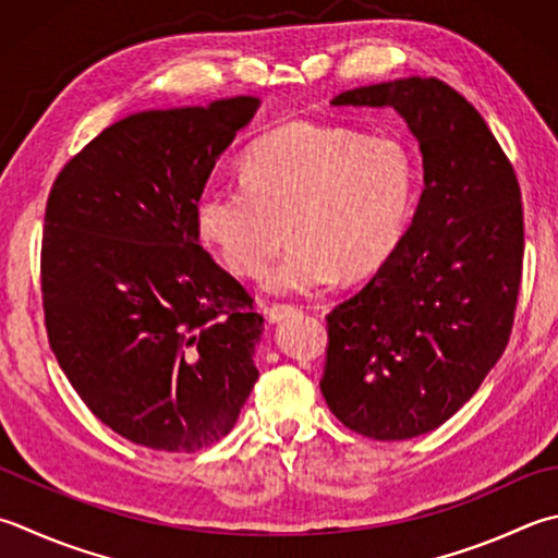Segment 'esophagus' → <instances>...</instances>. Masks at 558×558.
Segmentation results:
<instances>
[{"mask_svg":"<svg viewBox=\"0 0 558 558\" xmlns=\"http://www.w3.org/2000/svg\"><path fill=\"white\" fill-rule=\"evenodd\" d=\"M265 313H267L269 323H281V320L291 318V315L301 313V308L299 306H289V303H275V306H269Z\"/></svg>","mask_w":558,"mask_h":558,"instance_id":"esophagus-1","label":"esophagus"}]
</instances>
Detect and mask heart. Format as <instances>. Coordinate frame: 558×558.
<instances>
[{"mask_svg":"<svg viewBox=\"0 0 558 558\" xmlns=\"http://www.w3.org/2000/svg\"><path fill=\"white\" fill-rule=\"evenodd\" d=\"M243 180H211L196 198L198 233L230 271L267 275L271 293H313L340 275H372L393 255L415 208L417 167L401 141L311 121L262 135Z\"/></svg>","mask_w":558,"mask_h":558,"instance_id":"b5f03b06","label":"heart"}]
</instances>
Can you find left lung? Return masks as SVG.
Here are the masks:
<instances>
[{
    "instance_id": "8db88e82",
    "label": "left lung",
    "mask_w": 558,
    "mask_h": 558,
    "mask_svg": "<svg viewBox=\"0 0 558 558\" xmlns=\"http://www.w3.org/2000/svg\"><path fill=\"white\" fill-rule=\"evenodd\" d=\"M332 107L393 109L423 155V194L396 252L328 315L320 391L364 437L433 433L506 350L522 277V204L486 121L449 84L401 77Z\"/></svg>"
}]
</instances>
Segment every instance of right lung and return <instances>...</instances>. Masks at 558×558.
Here are the masks:
<instances>
[{
	"mask_svg": "<svg viewBox=\"0 0 558 558\" xmlns=\"http://www.w3.org/2000/svg\"><path fill=\"white\" fill-rule=\"evenodd\" d=\"M259 104L131 113L52 184L40 262L48 340L92 413L135 445L218 442L259 378L265 318L198 245L196 226L198 194Z\"/></svg>",
	"mask_w": 558,
	"mask_h": 558,
	"instance_id": "obj_1",
	"label": "right lung"
}]
</instances>
